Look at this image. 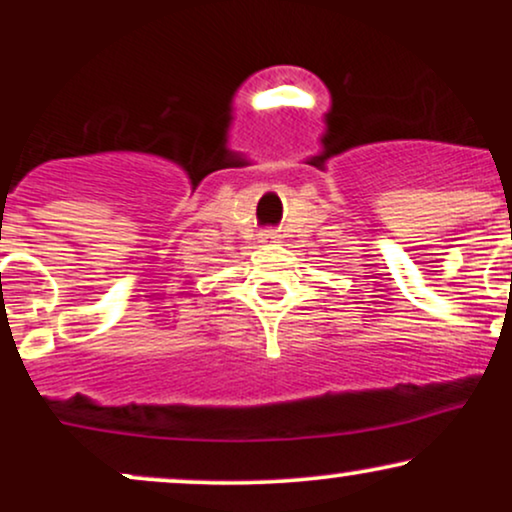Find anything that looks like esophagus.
Instances as JSON below:
<instances>
[{"label":"esophagus","instance_id":"obj_1","mask_svg":"<svg viewBox=\"0 0 512 512\" xmlns=\"http://www.w3.org/2000/svg\"><path fill=\"white\" fill-rule=\"evenodd\" d=\"M262 243H279V233H276V231H264L262 233Z\"/></svg>","mask_w":512,"mask_h":512}]
</instances>
